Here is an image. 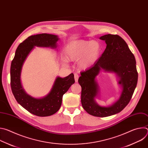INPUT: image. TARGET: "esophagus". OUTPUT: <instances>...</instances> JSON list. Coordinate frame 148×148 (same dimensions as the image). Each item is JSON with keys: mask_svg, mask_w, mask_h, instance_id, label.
Segmentation results:
<instances>
[{"mask_svg": "<svg viewBox=\"0 0 148 148\" xmlns=\"http://www.w3.org/2000/svg\"><path fill=\"white\" fill-rule=\"evenodd\" d=\"M78 78H79V76H78V75L77 73L74 74V78H75V81L76 82H78Z\"/></svg>", "mask_w": 148, "mask_h": 148, "instance_id": "obj_1", "label": "esophagus"}]
</instances>
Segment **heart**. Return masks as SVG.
Segmentation results:
<instances>
[{"mask_svg": "<svg viewBox=\"0 0 148 148\" xmlns=\"http://www.w3.org/2000/svg\"><path fill=\"white\" fill-rule=\"evenodd\" d=\"M101 46L96 41L75 40L69 43L64 49L67 60L77 61L78 67L86 70L92 66L100 57Z\"/></svg>", "mask_w": 148, "mask_h": 148, "instance_id": "heart-1", "label": "heart"}]
</instances>
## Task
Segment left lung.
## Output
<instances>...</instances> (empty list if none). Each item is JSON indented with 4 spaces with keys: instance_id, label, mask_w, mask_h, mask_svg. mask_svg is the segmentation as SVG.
<instances>
[{
    "instance_id": "left-lung-1",
    "label": "left lung",
    "mask_w": 148,
    "mask_h": 148,
    "mask_svg": "<svg viewBox=\"0 0 148 148\" xmlns=\"http://www.w3.org/2000/svg\"><path fill=\"white\" fill-rule=\"evenodd\" d=\"M99 39L105 41L106 49L91 68L81 73L78 82L82 89L83 108L91 115L106 117L120 112L128 104L136 87L138 75L135 57L122 37L108 34ZM101 71L114 73L120 88L119 98L106 107L101 106L95 100L100 94L96 77Z\"/></svg>"
}]
</instances>
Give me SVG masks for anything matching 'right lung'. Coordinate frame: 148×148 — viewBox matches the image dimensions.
Instances as JSON below:
<instances>
[{
    "label": "right lung",
    "mask_w": 148,
    "mask_h": 148,
    "mask_svg": "<svg viewBox=\"0 0 148 148\" xmlns=\"http://www.w3.org/2000/svg\"><path fill=\"white\" fill-rule=\"evenodd\" d=\"M60 38L57 35L43 33L29 37L17 47L10 67V85L17 102L31 114L38 116H48L60 109L62 95L75 82L73 73L66 77H57L50 92L45 97L35 98L28 94L23 88L21 73L29 54L35 48L50 47L57 49Z\"/></svg>",
    "instance_id": "obj_1"
}]
</instances>
